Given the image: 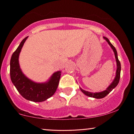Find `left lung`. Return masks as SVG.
<instances>
[{"mask_svg":"<svg viewBox=\"0 0 134 134\" xmlns=\"http://www.w3.org/2000/svg\"><path fill=\"white\" fill-rule=\"evenodd\" d=\"M104 40H105L106 41L108 42V43L109 44V45L110 46V47H111L113 52L114 53V55H115V58H116V65H117V69H116V76H115L114 79L113 80V81L111 83V84L108 86V87L106 88L105 90L100 91V92H90V91H85L84 90H83L82 88H81L80 87V90L82 91L83 93H84L85 95H87L89 97H91V98H96V99H101V98H104L106 95H108V94L111 92V91L113 90V89L115 87L118 85V83H119V79H120V75H121V63H120L119 59H118V53H117V51L116 49V48L114 47L112 44L110 43L109 40H108L107 38L106 37H103Z\"/></svg>","mask_w":134,"mask_h":134,"instance_id":"1","label":"left lung"}]
</instances>
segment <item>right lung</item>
<instances>
[{
  "label": "right lung",
  "instance_id": "1",
  "mask_svg": "<svg viewBox=\"0 0 134 134\" xmlns=\"http://www.w3.org/2000/svg\"><path fill=\"white\" fill-rule=\"evenodd\" d=\"M28 36L22 40L10 59V79L19 93L27 100L42 102L51 97L58 87L61 71L54 73L46 82L37 83L28 79L22 72L19 64V55Z\"/></svg>",
  "mask_w": 134,
  "mask_h": 134
}]
</instances>
